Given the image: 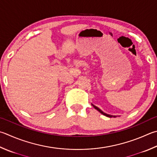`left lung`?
Wrapping results in <instances>:
<instances>
[{
	"mask_svg": "<svg viewBox=\"0 0 157 157\" xmlns=\"http://www.w3.org/2000/svg\"><path fill=\"white\" fill-rule=\"evenodd\" d=\"M91 105H92L94 108H95L96 110H98V111L100 113H101L102 114H103L104 115H105V116H106V117H116V116H115V115H109V114H106V113H104V112H103L102 111H101L100 110V109L98 108V107H97V106H96L95 105H92L91 104Z\"/></svg>",
	"mask_w": 157,
	"mask_h": 157,
	"instance_id": "obj_1",
	"label": "left lung"
}]
</instances>
